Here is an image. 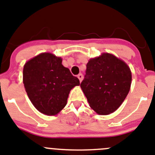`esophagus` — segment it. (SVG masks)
<instances>
[{
  "mask_svg": "<svg viewBox=\"0 0 155 155\" xmlns=\"http://www.w3.org/2000/svg\"><path fill=\"white\" fill-rule=\"evenodd\" d=\"M77 77H78V79H79V81H80V82H82V80H83V74H82V73H80V74L78 75Z\"/></svg>",
  "mask_w": 155,
  "mask_h": 155,
  "instance_id": "obj_1",
  "label": "esophagus"
}]
</instances>
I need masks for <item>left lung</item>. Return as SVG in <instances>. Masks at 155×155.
I'll use <instances>...</instances> for the list:
<instances>
[{
  "label": "left lung",
  "instance_id": "1",
  "mask_svg": "<svg viewBox=\"0 0 155 155\" xmlns=\"http://www.w3.org/2000/svg\"><path fill=\"white\" fill-rule=\"evenodd\" d=\"M130 84L128 65L111 54L104 53L89 61L80 86L90 107L98 114L106 115L122 104Z\"/></svg>",
  "mask_w": 155,
  "mask_h": 155
}]
</instances>
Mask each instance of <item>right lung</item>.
Returning <instances> with one entry per match:
<instances>
[{
  "mask_svg": "<svg viewBox=\"0 0 155 155\" xmlns=\"http://www.w3.org/2000/svg\"><path fill=\"white\" fill-rule=\"evenodd\" d=\"M26 93L38 110L56 115L65 107L69 92L79 80L62 65V58L42 53L27 62L23 69Z\"/></svg>",
  "mask_w": 155,
  "mask_h": 155,
  "instance_id": "1",
  "label": "right lung"
}]
</instances>
